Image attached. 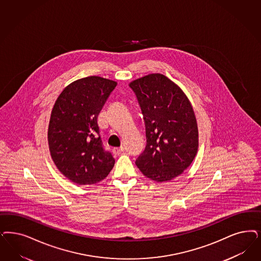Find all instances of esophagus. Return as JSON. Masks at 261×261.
Wrapping results in <instances>:
<instances>
[{
	"label": "esophagus",
	"instance_id": "esophagus-1",
	"mask_svg": "<svg viewBox=\"0 0 261 261\" xmlns=\"http://www.w3.org/2000/svg\"><path fill=\"white\" fill-rule=\"evenodd\" d=\"M123 151H124V147H123V146L115 147V148L113 149V152L115 153V154H120V153L123 152Z\"/></svg>",
	"mask_w": 261,
	"mask_h": 261
}]
</instances>
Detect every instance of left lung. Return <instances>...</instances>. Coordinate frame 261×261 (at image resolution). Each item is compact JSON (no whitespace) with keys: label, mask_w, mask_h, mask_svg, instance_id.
I'll return each instance as SVG.
<instances>
[{"label":"left lung","mask_w":261,"mask_h":261,"mask_svg":"<svg viewBox=\"0 0 261 261\" xmlns=\"http://www.w3.org/2000/svg\"><path fill=\"white\" fill-rule=\"evenodd\" d=\"M145 123L146 146L136 160L144 176L156 182L177 177L198 148L197 118L179 87L160 73L131 82Z\"/></svg>","instance_id":"left-lung-1"}]
</instances>
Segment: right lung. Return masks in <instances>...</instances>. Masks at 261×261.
Masks as SVG:
<instances>
[{
	"label": "right lung",
	"instance_id": "1",
	"mask_svg": "<svg viewBox=\"0 0 261 261\" xmlns=\"http://www.w3.org/2000/svg\"><path fill=\"white\" fill-rule=\"evenodd\" d=\"M117 82L90 76L72 82L55 102L48 126L49 150L58 170L73 183L106 178L115 159L104 150L97 117Z\"/></svg>",
	"mask_w": 261,
	"mask_h": 261
}]
</instances>
